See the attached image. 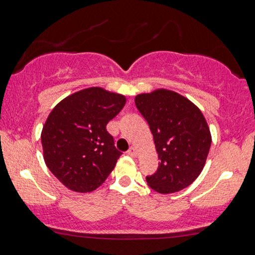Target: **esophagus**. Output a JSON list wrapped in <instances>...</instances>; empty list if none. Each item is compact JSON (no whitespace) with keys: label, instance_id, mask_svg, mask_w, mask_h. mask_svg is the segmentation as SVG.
<instances>
[{"label":"esophagus","instance_id":"1","mask_svg":"<svg viewBox=\"0 0 255 255\" xmlns=\"http://www.w3.org/2000/svg\"><path fill=\"white\" fill-rule=\"evenodd\" d=\"M127 154L130 155V157H136V149L134 148V147H130L127 151Z\"/></svg>","mask_w":255,"mask_h":255}]
</instances>
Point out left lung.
<instances>
[{"label": "left lung", "mask_w": 255, "mask_h": 255, "mask_svg": "<svg viewBox=\"0 0 255 255\" xmlns=\"http://www.w3.org/2000/svg\"><path fill=\"white\" fill-rule=\"evenodd\" d=\"M160 159L155 173L147 176L148 185L159 194L183 190L203 170L211 145L209 127L194 103L170 90H155L135 97Z\"/></svg>", "instance_id": "1"}]
</instances>
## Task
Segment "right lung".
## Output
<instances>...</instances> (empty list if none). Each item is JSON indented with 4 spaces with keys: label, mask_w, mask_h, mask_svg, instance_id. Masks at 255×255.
I'll return each instance as SVG.
<instances>
[{
    "label": "right lung",
    "mask_w": 255,
    "mask_h": 255,
    "mask_svg": "<svg viewBox=\"0 0 255 255\" xmlns=\"http://www.w3.org/2000/svg\"><path fill=\"white\" fill-rule=\"evenodd\" d=\"M126 98L102 88H89L64 98L52 110L41 133L47 167L66 188L90 192L114 170L122 154L107 125Z\"/></svg>",
    "instance_id": "add662e5"
}]
</instances>
